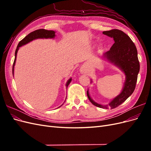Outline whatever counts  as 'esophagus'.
<instances>
[{
  "mask_svg": "<svg viewBox=\"0 0 151 151\" xmlns=\"http://www.w3.org/2000/svg\"><path fill=\"white\" fill-rule=\"evenodd\" d=\"M88 70V68H87L85 65L82 66L80 68V71H81V73H83V74H84V73H87Z\"/></svg>",
  "mask_w": 151,
  "mask_h": 151,
  "instance_id": "34e87169",
  "label": "esophagus"
}]
</instances>
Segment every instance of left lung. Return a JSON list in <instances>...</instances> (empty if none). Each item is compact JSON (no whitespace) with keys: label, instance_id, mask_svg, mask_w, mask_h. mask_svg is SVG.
<instances>
[{"label":"left lung","instance_id":"obj_1","mask_svg":"<svg viewBox=\"0 0 151 151\" xmlns=\"http://www.w3.org/2000/svg\"><path fill=\"white\" fill-rule=\"evenodd\" d=\"M103 33L113 38L115 41L110 50L104 53L103 57L124 72L125 81L120 94L113 99L108 104L102 105L94 101L90 97L88 90L87 96L94 106L104 109H113L123 103L133 93L140 70V63L135 45L124 32L114 29L103 31Z\"/></svg>","mask_w":151,"mask_h":151}]
</instances>
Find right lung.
<instances>
[{
    "instance_id": "obj_1",
    "label": "right lung",
    "mask_w": 151,
    "mask_h": 151,
    "mask_svg": "<svg viewBox=\"0 0 151 151\" xmlns=\"http://www.w3.org/2000/svg\"><path fill=\"white\" fill-rule=\"evenodd\" d=\"M55 36V32L54 31L52 30H46L44 29H37L36 31H34L33 32H31L29 34L27 35L26 37H24L23 39H22L21 41H20L19 44H18L17 48L15 52V58H14V61L13 63V66H12V74L14 75V68L15 65V63L16 61V57H17V51L19 50V48L21 47L22 45H24L27 43H28L29 42L33 41V40L35 39H38V38H53ZM72 81V79H69L66 83V87L67 88L68 86L69 85L70 83V82ZM62 106V105H61Z\"/></svg>"
}]
</instances>
